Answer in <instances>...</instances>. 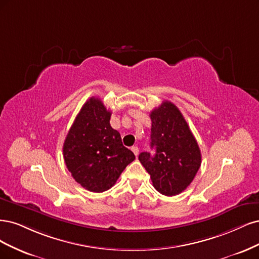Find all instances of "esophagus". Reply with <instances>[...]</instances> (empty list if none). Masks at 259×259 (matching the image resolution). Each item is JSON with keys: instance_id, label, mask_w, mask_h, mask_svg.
I'll use <instances>...</instances> for the list:
<instances>
[{"instance_id": "esophagus-1", "label": "esophagus", "mask_w": 259, "mask_h": 259, "mask_svg": "<svg viewBox=\"0 0 259 259\" xmlns=\"http://www.w3.org/2000/svg\"><path fill=\"white\" fill-rule=\"evenodd\" d=\"M131 151L133 152V154H135L136 156L139 155V147L138 146H132L131 147Z\"/></svg>"}]
</instances>
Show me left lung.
I'll return each instance as SVG.
<instances>
[{
	"mask_svg": "<svg viewBox=\"0 0 259 259\" xmlns=\"http://www.w3.org/2000/svg\"><path fill=\"white\" fill-rule=\"evenodd\" d=\"M152 119L151 147L155 155L143 152L139 160L151 175L156 190L164 196L184 191L201 165L197 141L179 108L163 101L149 114Z\"/></svg>",
	"mask_w": 259,
	"mask_h": 259,
	"instance_id": "1",
	"label": "left lung"
}]
</instances>
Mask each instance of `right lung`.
<instances>
[{
  "mask_svg": "<svg viewBox=\"0 0 259 259\" xmlns=\"http://www.w3.org/2000/svg\"><path fill=\"white\" fill-rule=\"evenodd\" d=\"M112 113L99 98L82 105L63 144V158L73 179L93 193L110 189L136 159L111 127Z\"/></svg>",
  "mask_w": 259,
  "mask_h": 259,
  "instance_id": "right-lung-1",
  "label": "right lung"
}]
</instances>
